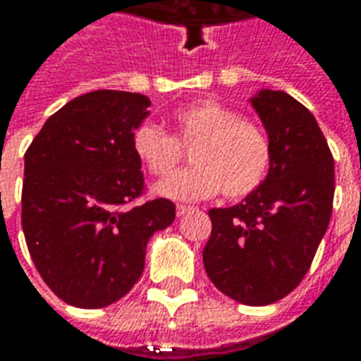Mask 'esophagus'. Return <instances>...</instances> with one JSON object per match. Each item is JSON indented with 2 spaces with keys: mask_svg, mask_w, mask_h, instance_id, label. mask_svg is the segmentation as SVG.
Here are the masks:
<instances>
[{
  "mask_svg": "<svg viewBox=\"0 0 361 361\" xmlns=\"http://www.w3.org/2000/svg\"><path fill=\"white\" fill-rule=\"evenodd\" d=\"M189 211H195L193 207H189V204H178L176 207V212H178V216H181V214H185V212Z\"/></svg>",
  "mask_w": 361,
  "mask_h": 361,
  "instance_id": "1",
  "label": "esophagus"
}]
</instances>
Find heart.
<instances>
[{
  "instance_id": "obj_1",
  "label": "heart",
  "mask_w": 361,
  "mask_h": 361,
  "mask_svg": "<svg viewBox=\"0 0 361 361\" xmlns=\"http://www.w3.org/2000/svg\"><path fill=\"white\" fill-rule=\"evenodd\" d=\"M173 133L154 123L135 129L131 147L137 160L152 176L170 173L191 149L193 168L160 181L157 193L176 201H201L216 195L242 199L265 181L271 170L272 147L261 127L240 111L203 98L172 114Z\"/></svg>"
}]
</instances>
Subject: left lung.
Segmentation results:
<instances>
[{"instance_id":"obj_1","label":"left lung","mask_w":361,"mask_h":361,"mask_svg":"<svg viewBox=\"0 0 361 361\" xmlns=\"http://www.w3.org/2000/svg\"><path fill=\"white\" fill-rule=\"evenodd\" d=\"M251 104L271 139V170L240 204L209 211L203 263L222 294L269 305L310 271L333 212L334 160L313 114L295 98L261 90Z\"/></svg>"}]
</instances>
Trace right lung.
I'll return each mask as SVG.
<instances>
[{
    "instance_id": "add662e5",
    "label": "right lung",
    "mask_w": 361,
    "mask_h": 361,
    "mask_svg": "<svg viewBox=\"0 0 361 361\" xmlns=\"http://www.w3.org/2000/svg\"><path fill=\"white\" fill-rule=\"evenodd\" d=\"M147 96L92 90L48 118L25 152L20 224L36 271L59 300L96 310L118 302L145 269L150 235L176 204L145 195L131 147Z\"/></svg>"
}]
</instances>
